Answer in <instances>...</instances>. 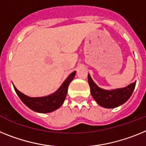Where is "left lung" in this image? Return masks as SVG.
I'll use <instances>...</instances> for the list:
<instances>
[{"mask_svg":"<svg viewBox=\"0 0 146 146\" xmlns=\"http://www.w3.org/2000/svg\"><path fill=\"white\" fill-rule=\"evenodd\" d=\"M88 82L90 87L92 98L100 106L105 108H115L129 100L136 85V82L130 84L127 87L106 90L98 87L90 76L88 74Z\"/></svg>","mask_w":146,"mask_h":146,"instance_id":"8db88e82","label":"left lung"}]
</instances>
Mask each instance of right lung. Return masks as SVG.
<instances>
[{
    "mask_svg": "<svg viewBox=\"0 0 146 146\" xmlns=\"http://www.w3.org/2000/svg\"><path fill=\"white\" fill-rule=\"evenodd\" d=\"M75 75H76V71L70 73L61 85V87L55 92L42 97H29L20 92L15 86H13L15 92L20 100L29 109L36 112L48 113L57 110L62 105L65 99L66 95L68 93V86L74 78Z\"/></svg>",
    "mask_w": 146,
    "mask_h": 146,
    "instance_id": "right-lung-1",
    "label": "right lung"
}]
</instances>
